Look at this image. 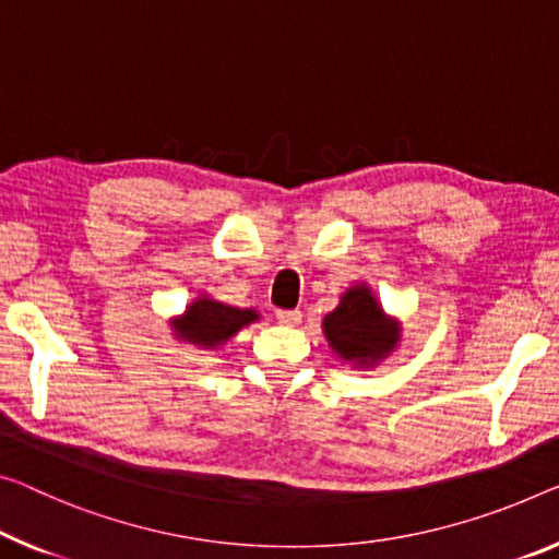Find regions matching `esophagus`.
I'll return each instance as SVG.
<instances>
[{
    "instance_id": "34e87169",
    "label": "esophagus",
    "mask_w": 559,
    "mask_h": 559,
    "mask_svg": "<svg viewBox=\"0 0 559 559\" xmlns=\"http://www.w3.org/2000/svg\"><path fill=\"white\" fill-rule=\"evenodd\" d=\"M277 322L285 324V328H299L302 324V312H297V309H280Z\"/></svg>"
}]
</instances>
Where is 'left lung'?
Masks as SVG:
<instances>
[{"label": "left lung", "mask_w": 559, "mask_h": 559, "mask_svg": "<svg viewBox=\"0 0 559 559\" xmlns=\"http://www.w3.org/2000/svg\"><path fill=\"white\" fill-rule=\"evenodd\" d=\"M322 332L334 357L359 372L384 362L402 342V322L384 312L367 282L342 292L340 305L324 314Z\"/></svg>", "instance_id": "left-lung-1"}]
</instances>
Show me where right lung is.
Instances as JSON below:
<instances>
[{"label": "right lung", "mask_w": 559, "mask_h": 559, "mask_svg": "<svg viewBox=\"0 0 559 559\" xmlns=\"http://www.w3.org/2000/svg\"><path fill=\"white\" fill-rule=\"evenodd\" d=\"M262 317L252 307H231L214 299L207 292H200L182 314L171 317V337L182 345H192L204 352H219L239 330L260 322Z\"/></svg>", "instance_id": "add662e5"}]
</instances>
